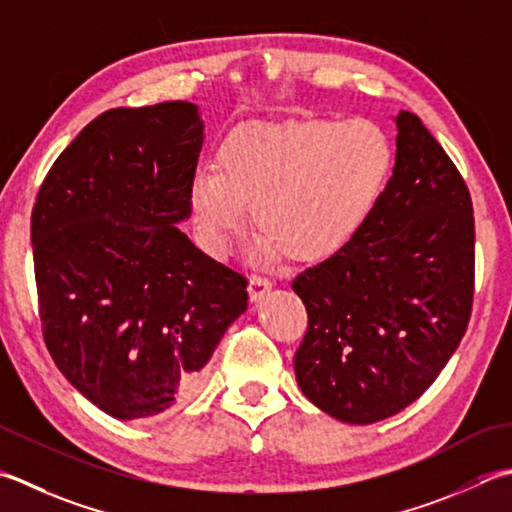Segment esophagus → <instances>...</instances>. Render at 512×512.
Masks as SVG:
<instances>
[{
    "label": "esophagus",
    "instance_id": "34e87169",
    "mask_svg": "<svg viewBox=\"0 0 512 512\" xmlns=\"http://www.w3.org/2000/svg\"><path fill=\"white\" fill-rule=\"evenodd\" d=\"M270 290H273V284H270L266 277H262V275H253V277H250V282H248L250 302H259V299H262L264 295H268Z\"/></svg>",
    "mask_w": 512,
    "mask_h": 512
}]
</instances>
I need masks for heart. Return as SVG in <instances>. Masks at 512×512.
I'll list each match as a JSON object with an SVG mask.
<instances>
[{
	"mask_svg": "<svg viewBox=\"0 0 512 512\" xmlns=\"http://www.w3.org/2000/svg\"><path fill=\"white\" fill-rule=\"evenodd\" d=\"M395 166L386 130L368 119H302L230 133L215 170L190 177L188 202L208 253H228L250 206L266 257L315 264L353 242L382 202Z\"/></svg>",
	"mask_w": 512,
	"mask_h": 512,
	"instance_id": "heart-1",
	"label": "heart"
}]
</instances>
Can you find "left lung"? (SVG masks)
I'll return each mask as SVG.
<instances>
[{
	"label": "left lung",
	"instance_id": "8db88e82",
	"mask_svg": "<svg viewBox=\"0 0 512 512\" xmlns=\"http://www.w3.org/2000/svg\"><path fill=\"white\" fill-rule=\"evenodd\" d=\"M395 168L353 242L293 282L308 310L295 353L302 393L346 424H373L422 397L466 333L475 219L462 175L402 110Z\"/></svg>",
	"mask_w": 512,
	"mask_h": 512
}]
</instances>
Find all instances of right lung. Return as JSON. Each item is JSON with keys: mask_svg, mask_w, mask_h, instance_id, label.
I'll return each instance as SVG.
<instances>
[{"mask_svg": "<svg viewBox=\"0 0 512 512\" xmlns=\"http://www.w3.org/2000/svg\"><path fill=\"white\" fill-rule=\"evenodd\" d=\"M202 144L195 104L113 108L39 188L30 242L48 353L110 417L184 406L248 306L246 277L177 228Z\"/></svg>", "mask_w": 512, "mask_h": 512, "instance_id": "obj_1", "label": "right lung"}]
</instances>
